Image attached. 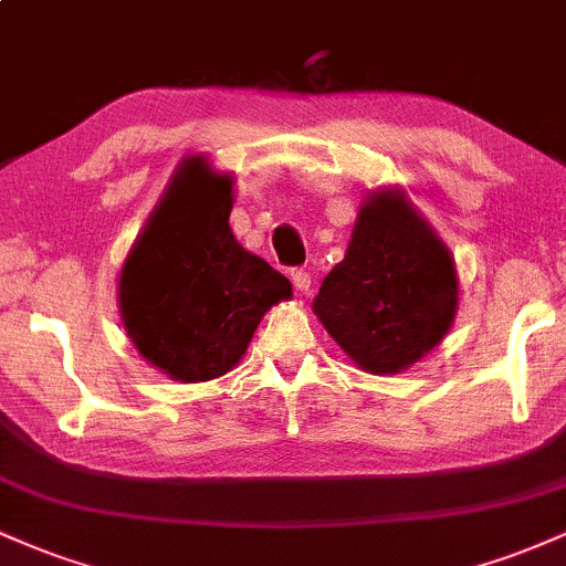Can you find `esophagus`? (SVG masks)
Here are the masks:
<instances>
[{
	"label": "esophagus",
	"mask_w": 566,
	"mask_h": 566,
	"mask_svg": "<svg viewBox=\"0 0 566 566\" xmlns=\"http://www.w3.org/2000/svg\"><path fill=\"white\" fill-rule=\"evenodd\" d=\"M290 279H292V284H295L297 290L303 292V295H308L311 292V274L305 269H292L290 271Z\"/></svg>",
	"instance_id": "obj_1"
}]
</instances>
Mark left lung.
Instances as JSON below:
<instances>
[{"mask_svg": "<svg viewBox=\"0 0 566 566\" xmlns=\"http://www.w3.org/2000/svg\"><path fill=\"white\" fill-rule=\"evenodd\" d=\"M458 311L447 244L396 188L359 207L346 258L324 276L314 314L356 367L401 373L439 346Z\"/></svg>", "mask_w": 566, "mask_h": 566, "instance_id": "8db88e82", "label": "left lung"}]
</instances>
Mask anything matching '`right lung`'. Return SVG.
I'll use <instances>...</instances> for the list:
<instances>
[{"instance_id": "right-lung-1", "label": "right lung", "mask_w": 566, "mask_h": 566, "mask_svg": "<svg viewBox=\"0 0 566 566\" xmlns=\"http://www.w3.org/2000/svg\"><path fill=\"white\" fill-rule=\"evenodd\" d=\"M231 175L188 157L122 265L119 311L129 340L172 380L229 373L265 311L292 297L290 279L231 233Z\"/></svg>"}]
</instances>
